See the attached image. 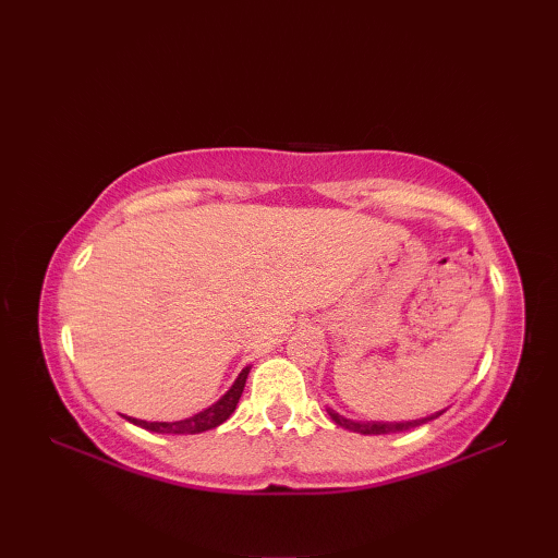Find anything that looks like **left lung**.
<instances>
[{"label":"left lung","instance_id":"8db88e82","mask_svg":"<svg viewBox=\"0 0 558 558\" xmlns=\"http://www.w3.org/2000/svg\"><path fill=\"white\" fill-rule=\"evenodd\" d=\"M328 414H330V420H333V422H336V424H340V426H345V429H350V432H357V434H396V432H408V429H414V426H420V424L429 422V420H436L438 414H441V412H436L434 417L414 420V422H400V424H384V422H352V420H348V417H342V414H338L336 410H328Z\"/></svg>","mask_w":558,"mask_h":558}]
</instances>
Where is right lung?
Instances as JSON below:
<instances>
[{"instance_id":"obj_1","label":"right lung","mask_w":558,"mask_h":558,"mask_svg":"<svg viewBox=\"0 0 558 558\" xmlns=\"http://www.w3.org/2000/svg\"><path fill=\"white\" fill-rule=\"evenodd\" d=\"M246 376H248V369H242V374L236 376V381L232 384V388L216 402V405H210L208 410L198 412V414H194V417H189V420H182V422H144V420H132V417H126V420L138 424V426H144V429H148V432H158V434H198V432H208V429H213V426L222 424L234 412L236 402H240V398H242Z\"/></svg>"}]
</instances>
